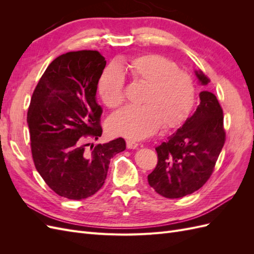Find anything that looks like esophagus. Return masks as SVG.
I'll return each mask as SVG.
<instances>
[{
	"label": "esophagus",
	"mask_w": 254,
	"mask_h": 254,
	"mask_svg": "<svg viewBox=\"0 0 254 254\" xmlns=\"http://www.w3.org/2000/svg\"><path fill=\"white\" fill-rule=\"evenodd\" d=\"M137 146H139V144L134 141H130V140L127 141V148H129V149H135V148H137Z\"/></svg>",
	"instance_id": "1"
}]
</instances>
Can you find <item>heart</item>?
<instances>
[{"instance_id":"b5f03b06","label":"heart","mask_w":254,"mask_h":254,"mask_svg":"<svg viewBox=\"0 0 254 254\" xmlns=\"http://www.w3.org/2000/svg\"><path fill=\"white\" fill-rule=\"evenodd\" d=\"M127 73L135 83L143 84L141 106H126L109 120L110 131L130 140H142L165 128L179 126L188 118L195 103V83L191 76L156 54H145L118 65L105 68L98 80L103 103L115 108L124 101Z\"/></svg>"}]
</instances>
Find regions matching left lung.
<instances>
[{
  "mask_svg": "<svg viewBox=\"0 0 254 254\" xmlns=\"http://www.w3.org/2000/svg\"><path fill=\"white\" fill-rule=\"evenodd\" d=\"M195 75L202 86L210 82L202 71L195 70ZM199 98L194 114L156 148L158 164L148 183L165 198H181L200 189L224 147V114L216 96L201 91Z\"/></svg>",
  "mask_w": 254,
  "mask_h": 254,
  "instance_id": "obj_1",
  "label": "left lung"
}]
</instances>
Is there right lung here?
I'll return each instance as SVG.
<instances>
[{"mask_svg": "<svg viewBox=\"0 0 254 254\" xmlns=\"http://www.w3.org/2000/svg\"><path fill=\"white\" fill-rule=\"evenodd\" d=\"M105 66L97 51L64 54L45 70L30 101L27 124L35 166L45 183L67 199L94 195L104 186L111 158L126 149L119 137L86 150V139L103 133L95 95Z\"/></svg>", "mask_w": 254, "mask_h": 254, "instance_id": "obj_1", "label": "right lung"}]
</instances>
